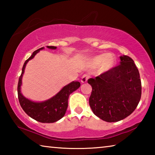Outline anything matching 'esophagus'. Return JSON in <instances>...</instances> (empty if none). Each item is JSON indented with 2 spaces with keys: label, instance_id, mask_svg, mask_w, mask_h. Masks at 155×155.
Segmentation results:
<instances>
[{
  "label": "esophagus",
  "instance_id": "1",
  "mask_svg": "<svg viewBox=\"0 0 155 155\" xmlns=\"http://www.w3.org/2000/svg\"><path fill=\"white\" fill-rule=\"evenodd\" d=\"M89 78V76L87 74H84L82 76V77H81V83H85L87 81Z\"/></svg>",
  "mask_w": 155,
  "mask_h": 155
}]
</instances>
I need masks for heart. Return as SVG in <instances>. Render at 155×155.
Masks as SVG:
<instances>
[{"label":"heart","instance_id":"b5f03b06","mask_svg":"<svg viewBox=\"0 0 155 155\" xmlns=\"http://www.w3.org/2000/svg\"><path fill=\"white\" fill-rule=\"evenodd\" d=\"M91 64L94 67H98L101 72H105L111 70L115 64V57L111 53L101 54L93 57Z\"/></svg>","mask_w":155,"mask_h":155}]
</instances>
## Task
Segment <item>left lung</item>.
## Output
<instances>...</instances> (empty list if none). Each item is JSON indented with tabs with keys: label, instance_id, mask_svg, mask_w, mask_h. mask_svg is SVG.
Returning a JSON list of instances; mask_svg holds the SVG:
<instances>
[{
	"label": "left lung",
	"instance_id": "obj_1",
	"mask_svg": "<svg viewBox=\"0 0 155 155\" xmlns=\"http://www.w3.org/2000/svg\"><path fill=\"white\" fill-rule=\"evenodd\" d=\"M120 65L88 79L92 87L89 103L94 114L107 122H118L135 111L140 103L141 83L137 68L127 55Z\"/></svg>",
	"mask_w": 155,
	"mask_h": 155
}]
</instances>
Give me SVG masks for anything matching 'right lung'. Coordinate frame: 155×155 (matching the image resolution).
I'll use <instances>...</instances> for the list:
<instances>
[{"mask_svg":"<svg viewBox=\"0 0 155 155\" xmlns=\"http://www.w3.org/2000/svg\"><path fill=\"white\" fill-rule=\"evenodd\" d=\"M48 48L55 50L56 46H46ZM44 49V47L39 48L33 52L32 55L25 62L22 67V74L19 78L18 85V94L20 106L22 109L31 118L36 121L42 123H53L61 119L66 112L68 105V98L73 91L79 88L81 83L78 81H72L65 85L58 93L52 98L42 102H35L31 101L22 95L21 92L22 79L28 61L34 58L37 53L41 50Z\"/></svg>","mask_w":155,"mask_h":155,"instance_id":"1","label":"right lung"}]
</instances>
